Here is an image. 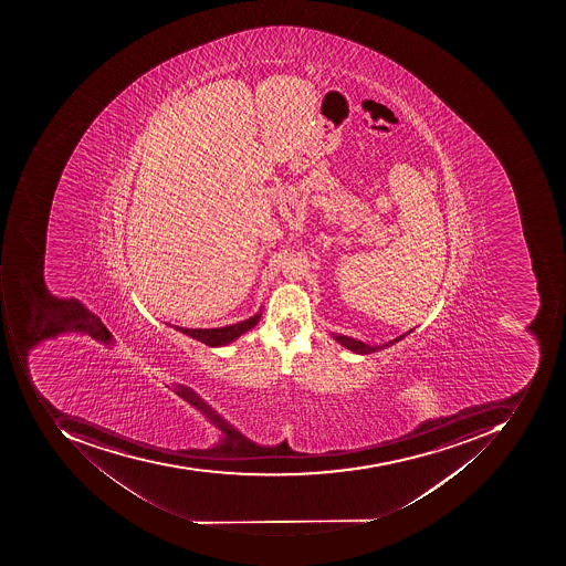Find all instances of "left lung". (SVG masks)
<instances>
[{"label":"left lung","instance_id":"1","mask_svg":"<svg viewBox=\"0 0 566 566\" xmlns=\"http://www.w3.org/2000/svg\"><path fill=\"white\" fill-rule=\"evenodd\" d=\"M408 333L398 336V338L388 342V344L381 345V347H379V345H376V347H370V345L363 344V342L355 340V338H350V336L345 335H333V338H335V340L338 342V344L344 345L345 348H348V350L355 352V354H370V352L382 350V348L391 347V345H395L396 342H399L401 340V338H405V336H407Z\"/></svg>","mask_w":566,"mask_h":566}]
</instances>
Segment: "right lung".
I'll return each mask as SVG.
<instances>
[{
  "label": "right lung",
  "mask_w": 566,
  "mask_h": 566,
  "mask_svg": "<svg viewBox=\"0 0 566 566\" xmlns=\"http://www.w3.org/2000/svg\"><path fill=\"white\" fill-rule=\"evenodd\" d=\"M262 311L252 316V318L244 319V322L234 323V325L222 326V328H181V326H174L178 332L189 335L190 338L202 342L209 347H222V345L231 344V342L240 338L248 329H252L260 322Z\"/></svg>",
  "instance_id": "1"
}]
</instances>
